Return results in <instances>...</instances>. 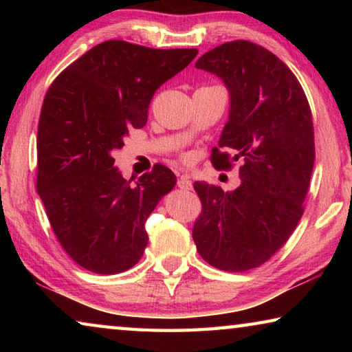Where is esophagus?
<instances>
[{
    "instance_id": "esophagus-1",
    "label": "esophagus",
    "mask_w": 352,
    "mask_h": 352,
    "mask_svg": "<svg viewBox=\"0 0 352 352\" xmlns=\"http://www.w3.org/2000/svg\"><path fill=\"white\" fill-rule=\"evenodd\" d=\"M177 186L180 188V189H184V190L192 189V182H190L189 175L188 174L180 175V178H178V182H177Z\"/></svg>"
}]
</instances>
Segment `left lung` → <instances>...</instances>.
Instances as JSON below:
<instances>
[{
    "label": "left lung",
    "instance_id": "1",
    "mask_svg": "<svg viewBox=\"0 0 352 352\" xmlns=\"http://www.w3.org/2000/svg\"><path fill=\"white\" fill-rule=\"evenodd\" d=\"M195 67L230 91V119L211 163L228 170L242 160L241 184L226 190L195 182L201 214L192 239L208 264L245 272L269 261L302 216L315 162L312 113L295 74L269 50L234 40L205 52Z\"/></svg>",
    "mask_w": 352,
    "mask_h": 352
}]
</instances>
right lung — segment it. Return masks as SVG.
<instances>
[{"instance_id": "obj_1", "label": "right lung", "mask_w": 352, "mask_h": 352, "mask_svg": "<svg viewBox=\"0 0 352 352\" xmlns=\"http://www.w3.org/2000/svg\"><path fill=\"white\" fill-rule=\"evenodd\" d=\"M197 52L109 40L51 83L38 121L37 192L60 245L83 269L115 275L144 253L146 220L177 178L155 164L130 184L111 153L146 126L155 91Z\"/></svg>"}]
</instances>
